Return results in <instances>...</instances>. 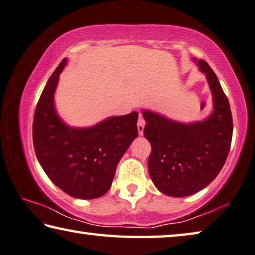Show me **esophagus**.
<instances>
[{
	"instance_id": "obj_1",
	"label": "esophagus",
	"mask_w": 255,
	"mask_h": 255,
	"mask_svg": "<svg viewBox=\"0 0 255 255\" xmlns=\"http://www.w3.org/2000/svg\"><path fill=\"white\" fill-rule=\"evenodd\" d=\"M144 127H145V120L143 118H139L137 121V129H138V134L142 136L144 132Z\"/></svg>"
}]
</instances>
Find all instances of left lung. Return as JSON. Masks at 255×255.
<instances>
[{
  "label": "left lung",
  "instance_id": "left-lung-1",
  "mask_svg": "<svg viewBox=\"0 0 255 255\" xmlns=\"http://www.w3.org/2000/svg\"><path fill=\"white\" fill-rule=\"evenodd\" d=\"M193 61L207 77L213 110L208 118L180 123L159 112L142 110L144 136L152 146L148 172L168 196L185 197L211 183L224 167L233 137V118L218 77L204 60Z\"/></svg>",
  "mask_w": 255,
  "mask_h": 255
}]
</instances>
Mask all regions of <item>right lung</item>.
<instances>
[{
    "instance_id": "obj_1",
    "label": "right lung",
    "mask_w": 255,
    "mask_h": 255,
    "mask_svg": "<svg viewBox=\"0 0 255 255\" xmlns=\"http://www.w3.org/2000/svg\"><path fill=\"white\" fill-rule=\"evenodd\" d=\"M64 58L48 78L36 107L33 142L37 160L53 184L80 200L98 199L111 187L117 165L137 135L136 111L91 127H71L58 115L54 93Z\"/></svg>"
}]
</instances>
